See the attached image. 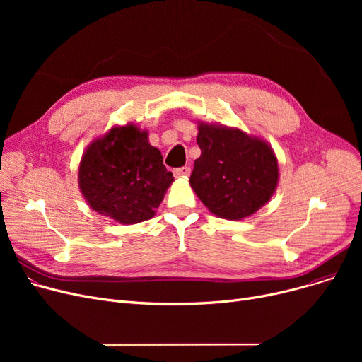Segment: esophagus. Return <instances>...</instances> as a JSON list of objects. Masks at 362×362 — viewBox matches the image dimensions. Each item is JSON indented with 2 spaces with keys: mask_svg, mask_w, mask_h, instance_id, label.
I'll return each instance as SVG.
<instances>
[{
  "mask_svg": "<svg viewBox=\"0 0 362 362\" xmlns=\"http://www.w3.org/2000/svg\"><path fill=\"white\" fill-rule=\"evenodd\" d=\"M175 175H176V176H179V177H186V176L191 175V167L183 165V167L175 168Z\"/></svg>",
  "mask_w": 362,
  "mask_h": 362,
  "instance_id": "34e87169",
  "label": "esophagus"
}]
</instances>
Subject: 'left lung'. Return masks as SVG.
Instances as JSON below:
<instances>
[{
  "label": "left lung",
  "instance_id": "obj_1",
  "mask_svg": "<svg viewBox=\"0 0 362 362\" xmlns=\"http://www.w3.org/2000/svg\"><path fill=\"white\" fill-rule=\"evenodd\" d=\"M201 157L191 186L213 214L240 220L267 202L277 185V160L270 146L240 130L199 124Z\"/></svg>",
  "mask_w": 362,
  "mask_h": 362
}]
</instances>
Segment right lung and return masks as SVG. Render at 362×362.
Masks as SVG:
<instances>
[{
	"label": "right lung",
	"instance_id": "obj_1",
	"mask_svg": "<svg viewBox=\"0 0 362 362\" xmlns=\"http://www.w3.org/2000/svg\"><path fill=\"white\" fill-rule=\"evenodd\" d=\"M171 182L161 152L135 126L111 129L86 149L79 167L81 191L92 210L123 224L154 216Z\"/></svg>",
	"mask_w": 362,
	"mask_h": 362
}]
</instances>
